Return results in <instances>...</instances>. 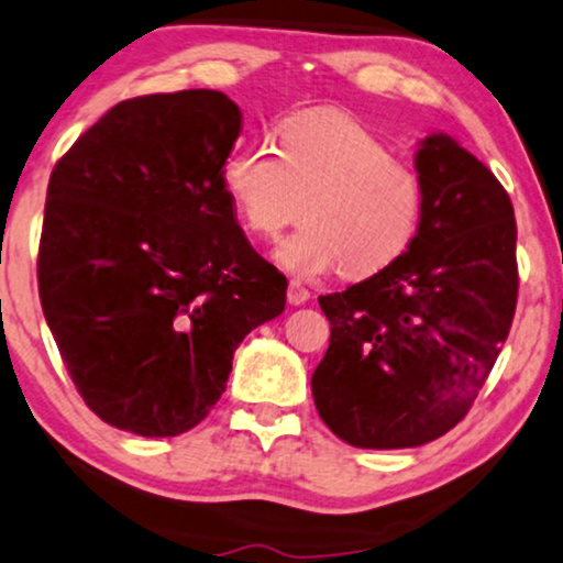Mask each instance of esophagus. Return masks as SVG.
Instances as JSON below:
<instances>
[{
  "instance_id": "esophagus-1",
  "label": "esophagus",
  "mask_w": 563,
  "mask_h": 563,
  "mask_svg": "<svg viewBox=\"0 0 563 563\" xmlns=\"http://www.w3.org/2000/svg\"><path fill=\"white\" fill-rule=\"evenodd\" d=\"M311 298V290L303 286L301 280H290L288 283V303H294V306H301V303H306Z\"/></svg>"
}]
</instances>
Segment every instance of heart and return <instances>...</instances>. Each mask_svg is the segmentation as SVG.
I'll use <instances>...</instances> for the list:
<instances>
[{
  "label": "heart",
  "mask_w": 563,
  "mask_h": 563,
  "mask_svg": "<svg viewBox=\"0 0 563 563\" xmlns=\"http://www.w3.org/2000/svg\"><path fill=\"white\" fill-rule=\"evenodd\" d=\"M223 187L241 223L265 241L309 218L277 249V262L301 277L338 267L347 277L382 273L412 246L423 218L418 170L393 158L368 126L334 111L290 117L275 151H233Z\"/></svg>",
  "instance_id": "b5f03b06"
}]
</instances>
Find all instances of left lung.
Returning a JSON list of instances; mask_svg holds the SVG:
<instances>
[{"instance_id":"8db88e82","label":"left lung","mask_w":563,"mask_h":563,"mask_svg":"<svg viewBox=\"0 0 563 563\" xmlns=\"http://www.w3.org/2000/svg\"><path fill=\"white\" fill-rule=\"evenodd\" d=\"M423 218L412 246L343 294L319 296L330 347L311 376L334 437L405 450L454 429L515 319L517 223L507 189L446 134L421 142Z\"/></svg>"}]
</instances>
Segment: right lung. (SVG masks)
Returning a JSON list of instances; mask_svg holds the SVG:
<instances>
[{
  "mask_svg": "<svg viewBox=\"0 0 563 563\" xmlns=\"http://www.w3.org/2000/svg\"><path fill=\"white\" fill-rule=\"evenodd\" d=\"M239 134L225 92H155L113 106L52 170L41 306L77 393L117 429H195L241 340L286 309V275L223 187Z\"/></svg>",
  "mask_w": 563,
  "mask_h": 563,
  "instance_id": "add662e5",
  "label": "right lung"
}]
</instances>
